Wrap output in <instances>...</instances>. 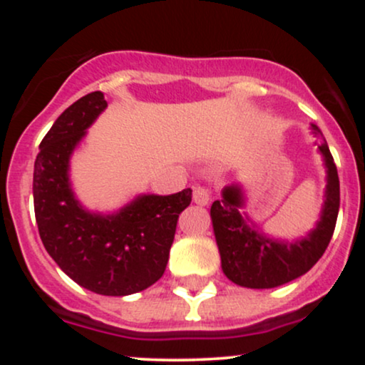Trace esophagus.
<instances>
[{"mask_svg": "<svg viewBox=\"0 0 365 365\" xmlns=\"http://www.w3.org/2000/svg\"><path fill=\"white\" fill-rule=\"evenodd\" d=\"M211 199V192H209L207 187L197 185L194 187V202L199 204V206H206Z\"/></svg>", "mask_w": 365, "mask_h": 365, "instance_id": "obj_1", "label": "esophagus"}]
</instances>
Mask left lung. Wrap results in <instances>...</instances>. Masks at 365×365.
Wrapping results in <instances>:
<instances>
[{"label": "left lung", "instance_id": "1", "mask_svg": "<svg viewBox=\"0 0 365 365\" xmlns=\"http://www.w3.org/2000/svg\"><path fill=\"white\" fill-rule=\"evenodd\" d=\"M319 132L317 127H314ZM317 148L328 166V188L321 221L304 240L295 244L273 242L247 225L238 212L242 199L237 187L225 188L223 199L211 206L212 226L221 254V266L226 278L247 288H274L307 273L328 249L338 209H340V180L331 156L328 142L319 135Z\"/></svg>", "mask_w": 365, "mask_h": 365}]
</instances>
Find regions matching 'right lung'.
Here are the masks:
<instances>
[{"label": "right lung", "instance_id": "right-lung-1", "mask_svg": "<svg viewBox=\"0 0 365 365\" xmlns=\"http://www.w3.org/2000/svg\"><path fill=\"white\" fill-rule=\"evenodd\" d=\"M106 104L96 91L58 116L41 140L32 190L41 240L54 262L87 290L121 297L145 290L165 273L178 216L190 204L192 190L139 197L106 217L78 206L68 183V159Z\"/></svg>", "mask_w": 365, "mask_h": 365}]
</instances>
